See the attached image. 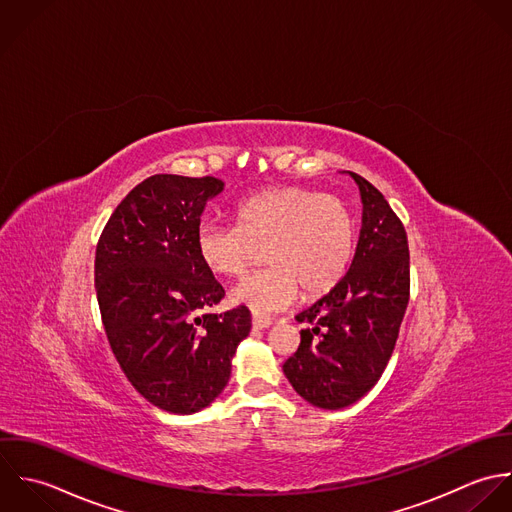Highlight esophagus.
Here are the masks:
<instances>
[{
	"label": "esophagus",
	"instance_id": "obj_1",
	"mask_svg": "<svg viewBox=\"0 0 512 512\" xmlns=\"http://www.w3.org/2000/svg\"><path fill=\"white\" fill-rule=\"evenodd\" d=\"M271 324H273V320H271V318L253 316V328H255V330H265V328H269Z\"/></svg>",
	"mask_w": 512,
	"mask_h": 512
}]
</instances>
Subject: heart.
Wrapping results in <instances>:
<instances>
[{
  "label": "heart",
  "mask_w": 512,
  "mask_h": 512,
  "mask_svg": "<svg viewBox=\"0 0 512 512\" xmlns=\"http://www.w3.org/2000/svg\"><path fill=\"white\" fill-rule=\"evenodd\" d=\"M235 227L202 223L196 249L213 275H241L265 249L269 269L237 283L229 299L257 316L320 297L346 275L354 255V219L342 200L287 186L249 196L235 207Z\"/></svg>",
  "instance_id": "heart-1"
}]
</instances>
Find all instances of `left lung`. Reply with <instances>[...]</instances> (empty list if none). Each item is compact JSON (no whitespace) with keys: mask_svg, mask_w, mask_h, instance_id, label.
<instances>
[{"mask_svg":"<svg viewBox=\"0 0 512 512\" xmlns=\"http://www.w3.org/2000/svg\"><path fill=\"white\" fill-rule=\"evenodd\" d=\"M362 200L354 259L328 295L297 314L301 346L283 364L308 404L342 409L364 398L384 374L409 301L408 235L386 198L348 172Z\"/></svg>","mask_w":512,"mask_h":512,"instance_id":"obj_1","label":"left lung"}]
</instances>
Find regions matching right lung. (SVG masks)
<instances>
[{
	"label": "right lung",
	"mask_w": 512,
	"mask_h": 512,
	"mask_svg": "<svg viewBox=\"0 0 512 512\" xmlns=\"http://www.w3.org/2000/svg\"><path fill=\"white\" fill-rule=\"evenodd\" d=\"M221 192L211 176H150L114 209L97 245L110 348L136 392L170 413L202 411L223 392L251 330L249 308L200 314L225 295L196 249L205 205Z\"/></svg>",
	"instance_id": "1"
}]
</instances>
